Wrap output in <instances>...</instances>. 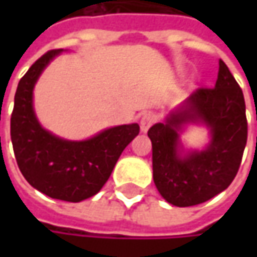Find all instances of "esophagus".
Segmentation results:
<instances>
[{"label":"esophagus","instance_id":"1","mask_svg":"<svg viewBox=\"0 0 257 257\" xmlns=\"http://www.w3.org/2000/svg\"><path fill=\"white\" fill-rule=\"evenodd\" d=\"M156 121V115L153 113H146L143 114V117H142V120H140V128H142V132L146 133L152 125Z\"/></svg>","mask_w":257,"mask_h":257}]
</instances>
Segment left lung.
<instances>
[{"mask_svg": "<svg viewBox=\"0 0 257 257\" xmlns=\"http://www.w3.org/2000/svg\"><path fill=\"white\" fill-rule=\"evenodd\" d=\"M189 123L204 125L211 140L202 151L184 149L180 134ZM147 136L153 149V180L164 200L177 207L207 202L236 177L247 142L242 88L219 60L213 88H199Z\"/></svg>", "mask_w": 257, "mask_h": 257, "instance_id": "left-lung-1", "label": "left lung"}]
</instances>
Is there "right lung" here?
Wrapping results in <instances>:
<instances>
[{"label": "right lung", "instance_id": "right-lung-1", "mask_svg": "<svg viewBox=\"0 0 257 257\" xmlns=\"http://www.w3.org/2000/svg\"><path fill=\"white\" fill-rule=\"evenodd\" d=\"M63 51H48L20 80L11 114V142L17 164L34 189L53 199L78 203L101 190L140 127L137 123L115 125L80 142L45 130L35 115L34 87L45 67Z\"/></svg>", "mask_w": 257, "mask_h": 257}]
</instances>
